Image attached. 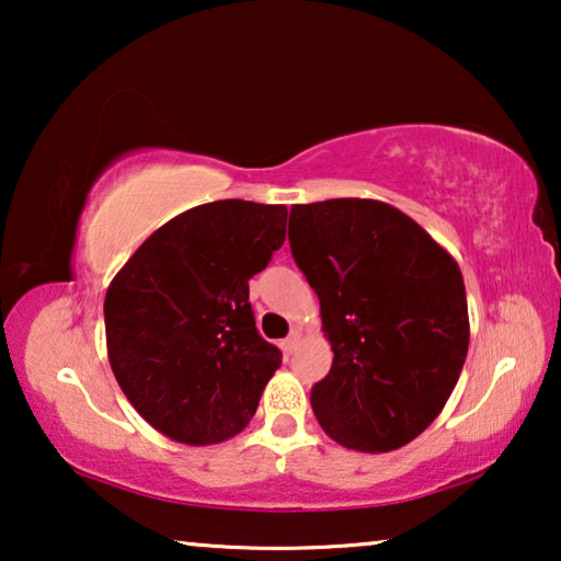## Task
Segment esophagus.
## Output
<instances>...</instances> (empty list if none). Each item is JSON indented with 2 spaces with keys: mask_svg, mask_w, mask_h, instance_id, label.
Wrapping results in <instances>:
<instances>
[{
  "mask_svg": "<svg viewBox=\"0 0 561 561\" xmlns=\"http://www.w3.org/2000/svg\"><path fill=\"white\" fill-rule=\"evenodd\" d=\"M298 342H301V334L290 332V334L286 336V340H283V347H286V352H290V355H294L296 347H298Z\"/></svg>",
  "mask_w": 561,
  "mask_h": 561,
  "instance_id": "obj_1",
  "label": "esophagus"
}]
</instances>
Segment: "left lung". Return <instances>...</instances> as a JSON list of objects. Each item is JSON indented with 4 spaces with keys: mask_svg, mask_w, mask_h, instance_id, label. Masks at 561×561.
<instances>
[{
    "mask_svg": "<svg viewBox=\"0 0 561 561\" xmlns=\"http://www.w3.org/2000/svg\"><path fill=\"white\" fill-rule=\"evenodd\" d=\"M288 242L334 352L311 388L321 428L357 451L416 439L455 390L470 344L457 263L411 217L373 198L296 204Z\"/></svg>",
    "mask_w": 561,
    "mask_h": 561,
    "instance_id": "8db88e82",
    "label": "left lung"
}]
</instances>
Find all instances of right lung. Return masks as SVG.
Wrapping results in <instances>:
<instances>
[{
    "label": "right lung",
    "mask_w": 561,
    "mask_h": 561,
    "mask_svg": "<svg viewBox=\"0 0 561 561\" xmlns=\"http://www.w3.org/2000/svg\"><path fill=\"white\" fill-rule=\"evenodd\" d=\"M288 209L225 198L179 214L145 240L104 298L119 388L183 444L240 434L283 352L255 327L250 278L286 240Z\"/></svg>",
    "instance_id": "add662e5"
}]
</instances>
